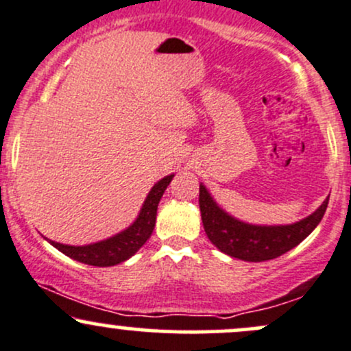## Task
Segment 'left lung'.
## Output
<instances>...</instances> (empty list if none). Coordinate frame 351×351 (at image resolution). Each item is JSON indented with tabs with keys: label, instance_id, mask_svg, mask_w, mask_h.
I'll list each match as a JSON object with an SVG mask.
<instances>
[{
	"label": "left lung",
	"instance_id": "1",
	"mask_svg": "<svg viewBox=\"0 0 351 351\" xmlns=\"http://www.w3.org/2000/svg\"><path fill=\"white\" fill-rule=\"evenodd\" d=\"M330 198V196H328ZM328 198L313 215L287 226H255L226 215L199 184L203 228L219 252L245 261H267L282 256L317 228L328 206Z\"/></svg>",
	"mask_w": 351,
	"mask_h": 351
}]
</instances>
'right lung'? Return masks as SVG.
I'll list each match as a JSON object with an SVG mask.
<instances>
[{
    "label": "right lung",
    "instance_id": "obj_1",
    "mask_svg": "<svg viewBox=\"0 0 351 351\" xmlns=\"http://www.w3.org/2000/svg\"><path fill=\"white\" fill-rule=\"evenodd\" d=\"M171 178L173 175H169L167 178L160 180L152 188L136 221L128 230L118 233L117 237L86 246H69L56 243V241H49V243L60 250L61 253H64L66 256L73 258L76 261H82L84 265H91V267H113V265L128 260L152 237L156 221L158 203H160L161 196H163Z\"/></svg>",
    "mask_w": 351,
    "mask_h": 351
}]
</instances>
